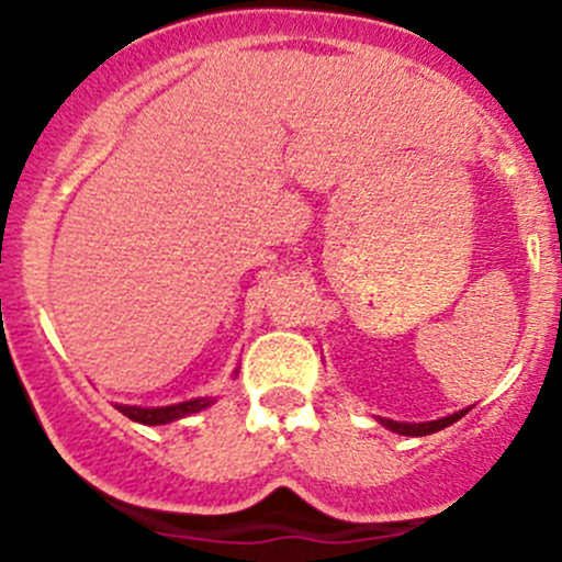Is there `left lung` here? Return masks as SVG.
<instances>
[{
    "instance_id": "obj_1",
    "label": "left lung",
    "mask_w": 562,
    "mask_h": 562,
    "mask_svg": "<svg viewBox=\"0 0 562 562\" xmlns=\"http://www.w3.org/2000/svg\"><path fill=\"white\" fill-rule=\"evenodd\" d=\"M464 413H468V409H462V413L448 415V418L431 420V424H398V420H387V418H380V424L387 426V429H391V431H396V435H404V437H426V435H435V431L446 429V426L457 424L459 418H464Z\"/></svg>"
}]
</instances>
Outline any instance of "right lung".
<instances>
[{
  "mask_svg": "<svg viewBox=\"0 0 562 562\" xmlns=\"http://www.w3.org/2000/svg\"><path fill=\"white\" fill-rule=\"evenodd\" d=\"M210 407V398H193V402H182V404H171V407H155V409H144V407H125L120 404V413L125 418L136 420V424L144 426H160V424H171L177 418H186V415L199 413V409Z\"/></svg>",
  "mask_w": 562,
  "mask_h": 562,
  "instance_id": "add662e5",
  "label": "right lung"
}]
</instances>
